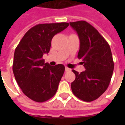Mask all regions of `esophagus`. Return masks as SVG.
I'll use <instances>...</instances> for the list:
<instances>
[{
	"label": "esophagus",
	"instance_id": "esophagus-1",
	"mask_svg": "<svg viewBox=\"0 0 125 125\" xmlns=\"http://www.w3.org/2000/svg\"><path fill=\"white\" fill-rule=\"evenodd\" d=\"M65 72H70V71H71V69H70V68H67V67H65Z\"/></svg>",
	"mask_w": 125,
	"mask_h": 125
}]
</instances>
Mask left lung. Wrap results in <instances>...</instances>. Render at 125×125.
Returning a JSON list of instances; mask_svg holds the SVG:
<instances>
[{"label": "left lung", "mask_w": 125, "mask_h": 125, "mask_svg": "<svg viewBox=\"0 0 125 125\" xmlns=\"http://www.w3.org/2000/svg\"><path fill=\"white\" fill-rule=\"evenodd\" d=\"M80 39L78 57L86 70L79 73L73 70L75 80L71 84L73 94L82 100L91 102L106 90L114 70L110 47L93 26L85 21L70 23Z\"/></svg>", "instance_id": "8db88e82"}]
</instances>
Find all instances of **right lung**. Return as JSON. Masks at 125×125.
Masks as SVG:
<instances>
[{
	"label": "right lung",
	"instance_id": "1",
	"mask_svg": "<svg viewBox=\"0 0 125 125\" xmlns=\"http://www.w3.org/2000/svg\"><path fill=\"white\" fill-rule=\"evenodd\" d=\"M69 26L68 23L39 24L23 36L14 53L12 71L26 96L43 102L54 96L65 71L62 64L52 66L43 55L50 50L52 39Z\"/></svg>",
	"mask_w": 125,
	"mask_h": 125
}]
</instances>
